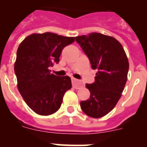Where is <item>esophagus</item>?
Segmentation results:
<instances>
[{
	"label": "esophagus",
	"mask_w": 147,
	"mask_h": 147,
	"mask_svg": "<svg viewBox=\"0 0 147 147\" xmlns=\"http://www.w3.org/2000/svg\"><path fill=\"white\" fill-rule=\"evenodd\" d=\"M72 85L73 88H74L75 89H80L84 86V83L75 79H72Z\"/></svg>",
	"instance_id": "34e87169"
}]
</instances>
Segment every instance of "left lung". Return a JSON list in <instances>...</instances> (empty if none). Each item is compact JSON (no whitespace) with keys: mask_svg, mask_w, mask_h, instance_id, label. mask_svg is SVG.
Instances as JSON below:
<instances>
[{"mask_svg":"<svg viewBox=\"0 0 147 147\" xmlns=\"http://www.w3.org/2000/svg\"><path fill=\"white\" fill-rule=\"evenodd\" d=\"M91 64L97 70L93 84H86L89 98L80 102L82 110L92 118H101L115 107L127 80L129 62L121 44L101 33L76 37Z\"/></svg>","mask_w":147,"mask_h":147,"instance_id":"1","label":"left lung"}]
</instances>
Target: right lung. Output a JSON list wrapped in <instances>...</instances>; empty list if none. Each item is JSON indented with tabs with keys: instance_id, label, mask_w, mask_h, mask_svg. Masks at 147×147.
<instances>
[{
	"instance_id": "right-lung-1",
	"label": "right lung",
	"mask_w": 147,
	"mask_h": 147,
	"mask_svg": "<svg viewBox=\"0 0 147 147\" xmlns=\"http://www.w3.org/2000/svg\"><path fill=\"white\" fill-rule=\"evenodd\" d=\"M75 41L51 32L32 34L20 44L15 62L18 90L26 103L40 115L54 113L71 89V78L58 76L49 67L58 63L62 49Z\"/></svg>"
}]
</instances>
